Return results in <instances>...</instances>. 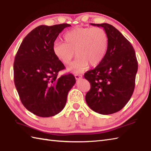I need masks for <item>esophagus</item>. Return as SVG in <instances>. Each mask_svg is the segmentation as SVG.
Masks as SVG:
<instances>
[{
	"label": "esophagus",
	"mask_w": 151,
	"mask_h": 151,
	"mask_svg": "<svg viewBox=\"0 0 151 151\" xmlns=\"http://www.w3.org/2000/svg\"><path fill=\"white\" fill-rule=\"evenodd\" d=\"M75 77L76 80H80L82 78V75H79V74H76V75H75Z\"/></svg>",
	"instance_id": "esophagus-1"
}]
</instances>
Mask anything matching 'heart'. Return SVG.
<instances>
[{"instance_id": "heart-1", "label": "heart", "mask_w": 151, "mask_h": 151, "mask_svg": "<svg viewBox=\"0 0 151 151\" xmlns=\"http://www.w3.org/2000/svg\"><path fill=\"white\" fill-rule=\"evenodd\" d=\"M63 39L65 43H54L52 51L56 58L65 65L70 64L76 52L78 57L68 67L69 72L82 73L89 64L97 66L106 54L108 37L101 28H74L64 34Z\"/></svg>"}]
</instances>
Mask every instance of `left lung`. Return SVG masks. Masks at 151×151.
<instances>
[{"instance_id":"left-lung-1","label":"left lung","mask_w":151,"mask_h":151,"mask_svg":"<svg viewBox=\"0 0 151 151\" xmlns=\"http://www.w3.org/2000/svg\"><path fill=\"white\" fill-rule=\"evenodd\" d=\"M90 24L106 32L108 46L101 63L85 73L91 85L86 101L97 113L114 114L127 104L134 92L138 66L136 52L132 44L112 25Z\"/></svg>"}]
</instances>
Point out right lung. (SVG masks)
Here are the masks:
<instances>
[{
	"label": "right lung",
	"instance_id": "add662e5",
	"mask_svg": "<svg viewBox=\"0 0 151 151\" xmlns=\"http://www.w3.org/2000/svg\"><path fill=\"white\" fill-rule=\"evenodd\" d=\"M70 25H40L24 38L15 57L14 78L21 101L39 117L54 116L65 107L76 80L72 74L58 77L63 64L54 56L52 45L59 34Z\"/></svg>",
	"mask_w": 151,
	"mask_h": 151
}]
</instances>
